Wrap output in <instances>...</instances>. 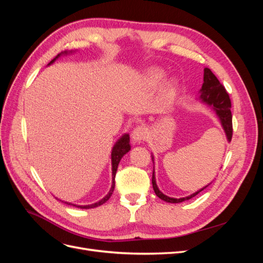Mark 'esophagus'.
Instances as JSON below:
<instances>
[{
    "instance_id": "obj_1",
    "label": "esophagus",
    "mask_w": 263,
    "mask_h": 263,
    "mask_svg": "<svg viewBox=\"0 0 263 263\" xmlns=\"http://www.w3.org/2000/svg\"><path fill=\"white\" fill-rule=\"evenodd\" d=\"M147 135H148V129L145 126H137L132 133L133 141L136 144V142H140L142 140H145L147 138Z\"/></svg>"
}]
</instances>
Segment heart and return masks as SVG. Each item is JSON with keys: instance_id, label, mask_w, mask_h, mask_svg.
Listing matches in <instances>:
<instances>
[{"instance_id": "b5f03b06", "label": "heart", "mask_w": 263, "mask_h": 263, "mask_svg": "<svg viewBox=\"0 0 263 263\" xmlns=\"http://www.w3.org/2000/svg\"><path fill=\"white\" fill-rule=\"evenodd\" d=\"M165 78V72L161 69L154 68L150 69L148 72L145 76V80L148 85L150 86H158L160 84ZM177 92H178V83L174 80H170L168 82H165L162 86V91H161V98L164 103H171L177 97Z\"/></svg>"}]
</instances>
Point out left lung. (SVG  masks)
Segmentation results:
<instances>
[{"mask_svg":"<svg viewBox=\"0 0 263 263\" xmlns=\"http://www.w3.org/2000/svg\"><path fill=\"white\" fill-rule=\"evenodd\" d=\"M198 100H201V102L205 103L206 105H209L213 108V110L216 113L217 117L219 118V122L221 124L222 129H224L227 141L230 142L233 137V122H232V112H230V107H232V103H230L229 95L226 92L225 87L221 85V83L218 81V79L215 77V74L212 72V71L209 68L204 69V82L202 85V89L200 90V95H198ZM151 158L154 160V155H151ZM155 163V162H154ZM211 184V183H210ZM210 184L206 186L202 187L201 190L196 191L195 193L191 194L185 197H180V198H174L166 196L163 194L160 190H159L157 182H156V176H155V166H154V172H153V187L156 195L161 198L162 201H165L168 203H181L184 202L186 200H190V198L194 197L197 195L204 189L208 187Z\"/></svg>","mask_w":263,"mask_h":263,"instance_id":"8db88e82","label":"left lung"}]
</instances>
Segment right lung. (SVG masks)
Listing matches in <instances>:
<instances>
[{
    "instance_id": "add662e5",
    "label": "right lung",
    "mask_w": 263,
    "mask_h": 263,
    "mask_svg": "<svg viewBox=\"0 0 263 263\" xmlns=\"http://www.w3.org/2000/svg\"><path fill=\"white\" fill-rule=\"evenodd\" d=\"M73 51H63V52H60L59 54L55 55V57L48 63V66L52 65V63L57 60L59 57H61V55H67V54H70L72 53ZM129 135L128 134H124L123 136L119 138L116 142L115 145L112 149V154H110V158H112V186H110V190L109 192L102 198V200H100L99 202L97 203H93V204H90V205H77V204H72V203H68V202H65L66 204L68 205H72V206H76V208H79V209H94V208H98V206L104 204L108 198L112 196L113 194V191H114V187H115V174H116V171H117V166H118V163L119 161H121V159L128 153V151L130 150V145H129ZM63 202V201H62Z\"/></svg>"
}]
</instances>
